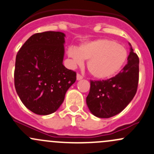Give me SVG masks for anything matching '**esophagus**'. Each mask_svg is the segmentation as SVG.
Masks as SVG:
<instances>
[{
	"label": "esophagus",
	"instance_id": "1",
	"mask_svg": "<svg viewBox=\"0 0 154 154\" xmlns=\"http://www.w3.org/2000/svg\"><path fill=\"white\" fill-rule=\"evenodd\" d=\"M82 79H83V76L80 75V74H77V80H82Z\"/></svg>",
	"mask_w": 154,
	"mask_h": 154
}]
</instances>
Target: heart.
Listing matches in <instances>:
<instances>
[{"mask_svg":"<svg viewBox=\"0 0 154 154\" xmlns=\"http://www.w3.org/2000/svg\"><path fill=\"white\" fill-rule=\"evenodd\" d=\"M68 57L75 65L88 60L87 68L98 80H107L116 76L123 68L127 59V51L123 45L108 38L87 42L78 48L70 47Z\"/></svg>","mask_w":154,"mask_h":154,"instance_id":"obj_1","label":"heart"}]
</instances>
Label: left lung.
I'll list each match as a JSON object with an SVG mask.
<instances>
[{"mask_svg":"<svg viewBox=\"0 0 154 154\" xmlns=\"http://www.w3.org/2000/svg\"><path fill=\"white\" fill-rule=\"evenodd\" d=\"M127 65L116 77L91 81L86 97L88 109L94 116L108 119L120 113L130 103L137 91L139 60L131 45Z\"/></svg>","mask_w":154,"mask_h":154,"instance_id":"obj_1","label":"left lung"}]
</instances>
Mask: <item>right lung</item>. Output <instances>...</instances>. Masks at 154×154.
Wrapping results in <instances>:
<instances>
[{
    "mask_svg": "<svg viewBox=\"0 0 154 154\" xmlns=\"http://www.w3.org/2000/svg\"><path fill=\"white\" fill-rule=\"evenodd\" d=\"M65 37L55 31L35 33L16 55L15 90L24 106L37 115L57 111L76 81V73L63 64Z\"/></svg>",
    "mask_w": 154,
    "mask_h": 154,
    "instance_id": "1",
    "label": "right lung"
}]
</instances>
